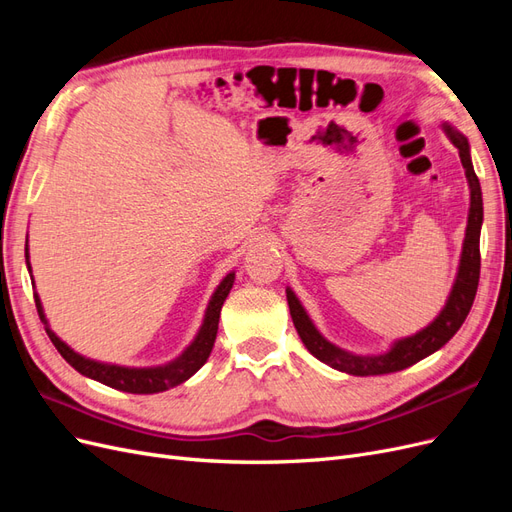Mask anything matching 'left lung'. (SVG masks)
Masks as SVG:
<instances>
[{
  "mask_svg": "<svg viewBox=\"0 0 512 512\" xmlns=\"http://www.w3.org/2000/svg\"><path fill=\"white\" fill-rule=\"evenodd\" d=\"M442 128H444L446 136L451 138V143L459 149V158H461L463 168H466V177L470 183V218H468L466 241H463L461 267H459L457 284L453 288V297H451V301H448L442 318L433 324L427 333L416 337L414 342L401 344L399 350L386 354V356H380V359H352V356L342 354L333 346H327L314 333V329L309 327V322H307L305 314L301 312L297 301L288 299L290 316L294 322V329H297V333L301 337V342L305 344V348L309 352L316 356V359L331 365L333 369L346 371V374H352V376H380V374H391V371L406 369L412 363L425 359L427 354L442 348L448 339L457 333L461 322L466 320V316L470 312L474 294H476V286H478V269H480L478 239H480V226H483V196H480V183H478V177H476L474 166H472L468 138L463 136L459 130H455L451 123H442Z\"/></svg>",
  "mask_w": 512,
  "mask_h": 512,
  "instance_id": "1",
  "label": "left lung"
}]
</instances>
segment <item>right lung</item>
I'll return each instance as SVG.
<instances>
[{"instance_id": "1", "label": "right lung", "mask_w": 512, "mask_h": 512, "mask_svg": "<svg viewBox=\"0 0 512 512\" xmlns=\"http://www.w3.org/2000/svg\"><path fill=\"white\" fill-rule=\"evenodd\" d=\"M230 282L224 284V288H220V294L215 297L211 314L207 318V327L203 331V339H200L198 346H194V350H190V354H185V359L173 367H164V369H156V371H143V374H136V371H128V369H119V367H98L85 363L79 356L70 354L72 365L81 371V374H87L94 380L111 386V389H119V391H128V393H160L170 389V386H177L183 380H188L194 371L203 365L209 359V352L213 348L215 342V333H218V320H220V309L222 303L226 299V294L230 290ZM66 354L68 350L61 348Z\"/></svg>"}]
</instances>
